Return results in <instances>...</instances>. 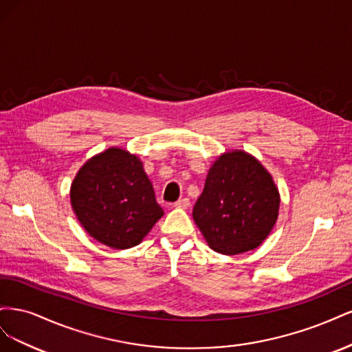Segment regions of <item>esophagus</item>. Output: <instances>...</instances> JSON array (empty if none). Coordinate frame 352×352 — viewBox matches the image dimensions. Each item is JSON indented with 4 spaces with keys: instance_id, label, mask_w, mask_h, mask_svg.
<instances>
[{
    "instance_id": "1",
    "label": "esophagus",
    "mask_w": 352,
    "mask_h": 352,
    "mask_svg": "<svg viewBox=\"0 0 352 352\" xmlns=\"http://www.w3.org/2000/svg\"><path fill=\"white\" fill-rule=\"evenodd\" d=\"M190 206V201L188 198H180L175 202V207L177 208H188Z\"/></svg>"
}]
</instances>
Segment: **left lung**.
<instances>
[{"label":"left lung","mask_w":352,"mask_h":352,"mask_svg":"<svg viewBox=\"0 0 352 352\" xmlns=\"http://www.w3.org/2000/svg\"><path fill=\"white\" fill-rule=\"evenodd\" d=\"M279 204L272 175L251 154L233 150L210 167L192 217L212 251L236 255L260 247L269 236Z\"/></svg>","instance_id":"obj_1"}]
</instances>
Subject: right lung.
<instances>
[{
	"label": "right lung",
	"mask_w": 352,
	"mask_h": 352,
	"mask_svg": "<svg viewBox=\"0 0 352 352\" xmlns=\"http://www.w3.org/2000/svg\"><path fill=\"white\" fill-rule=\"evenodd\" d=\"M70 202L83 229L114 250L135 247L164 214L141 160L116 146L79 168Z\"/></svg>",
	"instance_id": "add662e5"
}]
</instances>
